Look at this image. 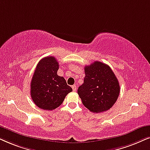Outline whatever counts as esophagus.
Returning <instances> with one entry per match:
<instances>
[{"label":"esophagus","mask_w":150,"mask_h":150,"mask_svg":"<svg viewBox=\"0 0 150 150\" xmlns=\"http://www.w3.org/2000/svg\"><path fill=\"white\" fill-rule=\"evenodd\" d=\"M72 88H73V91H75L77 90V87L75 85H73V86H72Z\"/></svg>","instance_id":"esophagus-1"}]
</instances>
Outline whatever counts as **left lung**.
Wrapping results in <instances>:
<instances>
[{
  "mask_svg": "<svg viewBox=\"0 0 150 150\" xmlns=\"http://www.w3.org/2000/svg\"><path fill=\"white\" fill-rule=\"evenodd\" d=\"M84 83L77 90L83 105L93 113L111 109L120 94V85L109 66L96 61L84 67Z\"/></svg>",
  "mask_w": 150,
  "mask_h": 150,
  "instance_id": "8db88e82",
  "label": "left lung"
}]
</instances>
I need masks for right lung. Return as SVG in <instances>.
<instances>
[{
    "instance_id": "add662e5",
    "label": "right lung",
    "mask_w": 150,
    "mask_h": 150,
    "mask_svg": "<svg viewBox=\"0 0 150 150\" xmlns=\"http://www.w3.org/2000/svg\"><path fill=\"white\" fill-rule=\"evenodd\" d=\"M59 63L54 57H46L37 64L30 84L34 103L41 109L50 111L62 105L73 89L66 79L57 75Z\"/></svg>"
}]
</instances>
